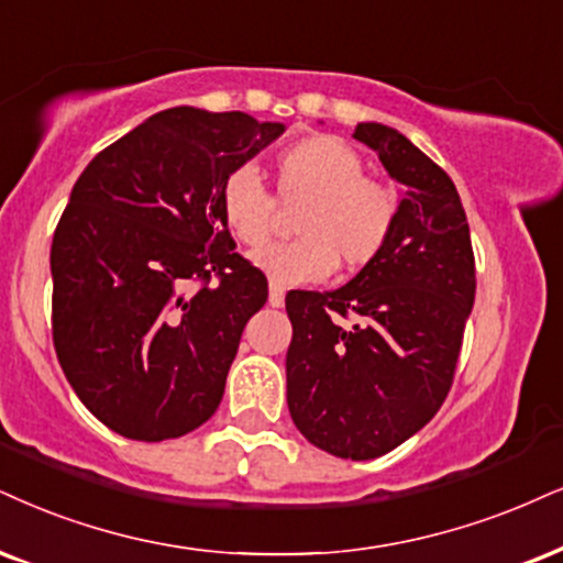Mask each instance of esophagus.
I'll list each match as a JSON object with an SVG mask.
<instances>
[{
    "mask_svg": "<svg viewBox=\"0 0 563 563\" xmlns=\"http://www.w3.org/2000/svg\"><path fill=\"white\" fill-rule=\"evenodd\" d=\"M268 305L271 308H282L284 305V289L276 282L268 284Z\"/></svg>",
    "mask_w": 563,
    "mask_h": 563,
    "instance_id": "34e87169",
    "label": "esophagus"
}]
</instances>
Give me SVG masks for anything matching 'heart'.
I'll use <instances>...</instances> for the list:
<instances>
[{
    "mask_svg": "<svg viewBox=\"0 0 563 563\" xmlns=\"http://www.w3.org/2000/svg\"><path fill=\"white\" fill-rule=\"evenodd\" d=\"M282 200H305L295 219L297 240L274 242L253 263L279 287L321 282L339 258L357 271L391 238L397 198L365 177L363 156L336 135H308L276 158ZM221 221L234 240L255 247L274 224V198L253 164H240L219 187Z\"/></svg>",
    "mask_w": 563,
    "mask_h": 563,
    "instance_id": "heart-1",
    "label": "heart"
}]
</instances>
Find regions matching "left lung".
I'll return each mask as SVG.
<instances>
[{
    "label": "left lung",
    "instance_id": "8db88e82",
    "mask_svg": "<svg viewBox=\"0 0 563 563\" xmlns=\"http://www.w3.org/2000/svg\"><path fill=\"white\" fill-rule=\"evenodd\" d=\"M355 141L405 192L386 247L355 279L287 295V405L313 446L365 462L418 433L446 399L475 302V255L439 164L380 122H360ZM339 314L356 323L344 330Z\"/></svg>",
    "mask_w": 563,
    "mask_h": 563
}]
</instances>
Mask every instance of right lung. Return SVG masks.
<instances>
[{
	"label": "right lung",
	"instance_id": "right-lung-1",
	"mask_svg": "<svg viewBox=\"0 0 563 563\" xmlns=\"http://www.w3.org/2000/svg\"><path fill=\"white\" fill-rule=\"evenodd\" d=\"M284 130L166 109L103 148L69 192L52 242L54 346L78 399L124 439H179L217 412L242 329L268 297L266 276L234 253L219 187Z\"/></svg>",
	"mask_w": 563,
	"mask_h": 563
}]
</instances>
